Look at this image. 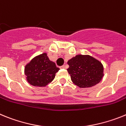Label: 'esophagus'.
Returning a JSON list of instances; mask_svg holds the SVG:
<instances>
[{"label":"esophagus","instance_id":"1","mask_svg":"<svg viewBox=\"0 0 126 126\" xmlns=\"http://www.w3.org/2000/svg\"><path fill=\"white\" fill-rule=\"evenodd\" d=\"M65 68V66H64V65H63V66H60V68H61V69H63V68Z\"/></svg>","mask_w":126,"mask_h":126}]
</instances>
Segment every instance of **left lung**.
Segmentation results:
<instances>
[{
  "label": "left lung",
  "mask_w": 126,
  "mask_h": 126,
  "mask_svg": "<svg viewBox=\"0 0 126 126\" xmlns=\"http://www.w3.org/2000/svg\"><path fill=\"white\" fill-rule=\"evenodd\" d=\"M67 69L73 83L81 88L94 86L103 77V66L100 62L89 55L75 56L68 62Z\"/></svg>",
  "instance_id": "obj_1"
}]
</instances>
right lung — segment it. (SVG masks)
I'll return each mask as SVG.
<instances>
[{
    "label": "right lung",
    "mask_w": 126,
    "mask_h": 126,
    "mask_svg": "<svg viewBox=\"0 0 126 126\" xmlns=\"http://www.w3.org/2000/svg\"><path fill=\"white\" fill-rule=\"evenodd\" d=\"M60 68L50 61L46 53L38 55L25 66V74L30 84L36 87H45L54 80Z\"/></svg>",
    "instance_id": "right-lung-1"
}]
</instances>
